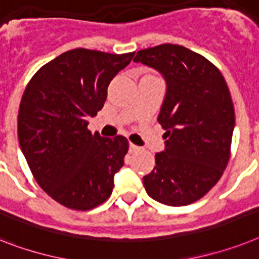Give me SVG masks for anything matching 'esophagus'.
Wrapping results in <instances>:
<instances>
[{"instance_id": "1", "label": "esophagus", "mask_w": 259, "mask_h": 259, "mask_svg": "<svg viewBox=\"0 0 259 259\" xmlns=\"http://www.w3.org/2000/svg\"><path fill=\"white\" fill-rule=\"evenodd\" d=\"M136 151H139L138 145H135V144H132V143H130V152L134 153V152H136Z\"/></svg>"}]
</instances>
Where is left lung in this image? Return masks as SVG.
<instances>
[{
	"label": "left lung",
	"instance_id": "8db88e82",
	"mask_svg": "<svg viewBox=\"0 0 259 259\" xmlns=\"http://www.w3.org/2000/svg\"><path fill=\"white\" fill-rule=\"evenodd\" d=\"M134 61L166 82L157 117L166 131L165 149L143 177L145 191L161 204L189 205L219 183L230 159L236 117L228 84L211 62L180 45L144 49Z\"/></svg>",
	"mask_w": 259,
	"mask_h": 259
}]
</instances>
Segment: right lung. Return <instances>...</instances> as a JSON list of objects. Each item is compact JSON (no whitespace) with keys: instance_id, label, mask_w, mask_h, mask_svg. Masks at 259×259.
Segmentation results:
<instances>
[{"instance_id":"1","label":"right lung","mask_w":259,"mask_h":259,"mask_svg":"<svg viewBox=\"0 0 259 259\" xmlns=\"http://www.w3.org/2000/svg\"><path fill=\"white\" fill-rule=\"evenodd\" d=\"M135 53L68 50L38 70L18 111V140L34 179L68 209L103 204L124 164L128 140L91 134L89 116L103 108L107 87Z\"/></svg>"}]
</instances>
